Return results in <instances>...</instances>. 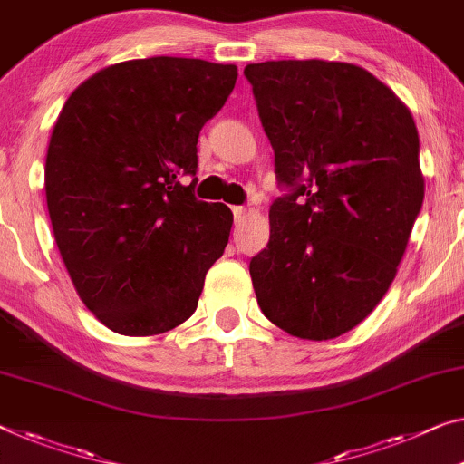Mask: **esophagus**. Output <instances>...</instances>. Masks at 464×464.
<instances>
[{"mask_svg":"<svg viewBox=\"0 0 464 464\" xmlns=\"http://www.w3.org/2000/svg\"><path fill=\"white\" fill-rule=\"evenodd\" d=\"M234 213V222H242L246 218V209L245 208H232Z\"/></svg>","mask_w":464,"mask_h":464,"instance_id":"esophagus-1","label":"esophagus"}]
</instances>
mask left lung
<instances>
[{
  "label": "left lung",
  "mask_w": 464,
  "mask_h": 464,
  "mask_svg": "<svg viewBox=\"0 0 464 464\" xmlns=\"http://www.w3.org/2000/svg\"><path fill=\"white\" fill-rule=\"evenodd\" d=\"M245 76L290 188L248 266L256 303L290 336L338 338L388 292L421 211L415 120L354 63L261 62Z\"/></svg>",
  "instance_id": "8db88e82"
}]
</instances>
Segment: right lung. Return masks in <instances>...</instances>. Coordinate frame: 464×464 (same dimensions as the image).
Wrapping results in <instances>:
<instances>
[{
  "instance_id": "obj_1",
  "label": "right lung",
  "mask_w": 464,
  "mask_h": 464,
  "mask_svg": "<svg viewBox=\"0 0 464 464\" xmlns=\"http://www.w3.org/2000/svg\"><path fill=\"white\" fill-rule=\"evenodd\" d=\"M234 63L120 62L78 87L45 160L53 237L87 309L122 336H155L195 313L224 255L232 211L195 197L197 140L237 84Z\"/></svg>"
}]
</instances>
